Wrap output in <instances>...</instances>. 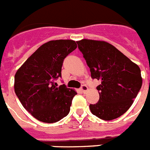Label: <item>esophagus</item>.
Returning <instances> with one entry per match:
<instances>
[{
    "label": "esophagus",
    "instance_id": "obj_1",
    "mask_svg": "<svg viewBox=\"0 0 150 150\" xmlns=\"http://www.w3.org/2000/svg\"><path fill=\"white\" fill-rule=\"evenodd\" d=\"M81 90L83 93H86L87 91H88V86H87V85H83L81 87Z\"/></svg>",
    "mask_w": 150,
    "mask_h": 150
}]
</instances>
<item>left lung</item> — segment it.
<instances>
[{"mask_svg": "<svg viewBox=\"0 0 150 150\" xmlns=\"http://www.w3.org/2000/svg\"><path fill=\"white\" fill-rule=\"evenodd\" d=\"M92 79L101 81L97 87L100 98L90 104L94 115L104 120L119 117L130 108L141 88L140 69L113 45L100 40L77 41Z\"/></svg>", "mask_w": 150, "mask_h": 150, "instance_id": "8db88e82", "label": "left lung"}]
</instances>
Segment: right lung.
<instances>
[{
    "mask_svg": "<svg viewBox=\"0 0 150 150\" xmlns=\"http://www.w3.org/2000/svg\"><path fill=\"white\" fill-rule=\"evenodd\" d=\"M77 48L74 40H51L42 44L15 74L14 91L21 103L36 119L56 123L70 111L76 91L65 85L58 87L63 60Z\"/></svg>",
    "mask_w": 150,
    "mask_h": 150,
    "instance_id": "obj_1",
    "label": "right lung"
}]
</instances>
